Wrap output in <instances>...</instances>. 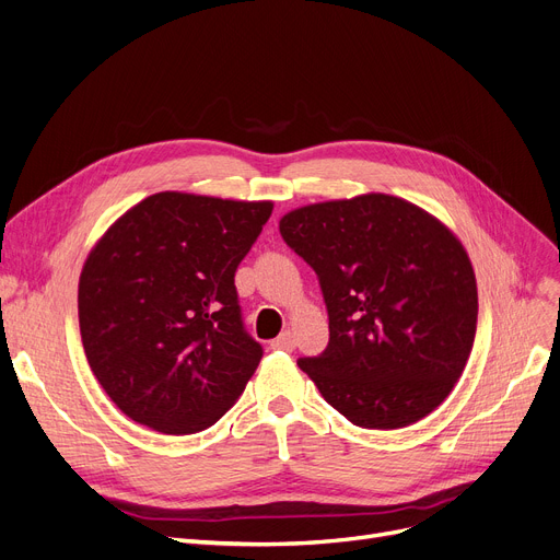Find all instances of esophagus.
<instances>
[{
	"mask_svg": "<svg viewBox=\"0 0 560 560\" xmlns=\"http://www.w3.org/2000/svg\"><path fill=\"white\" fill-rule=\"evenodd\" d=\"M271 346H273V349H280V351H294V346H296L294 332L284 330L282 335H278V337L271 341Z\"/></svg>",
	"mask_w": 560,
	"mask_h": 560,
	"instance_id": "34e87169",
	"label": "esophagus"
}]
</instances>
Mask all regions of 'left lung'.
Wrapping results in <instances>:
<instances>
[{"instance_id":"8db88e82","label":"left lung","mask_w":560,"mask_h":560,"mask_svg":"<svg viewBox=\"0 0 560 560\" xmlns=\"http://www.w3.org/2000/svg\"><path fill=\"white\" fill-rule=\"evenodd\" d=\"M280 234L318 276L328 349L299 366L362 429H404L431 415L469 360L478 294L460 238L387 194L291 209Z\"/></svg>"}]
</instances>
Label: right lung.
<instances>
[{"instance_id": "1", "label": "right lung", "mask_w": 560, "mask_h": 560, "mask_svg": "<svg viewBox=\"0 0 560 560\" xmlns=\"http://www.w3.org/2000/svg\"><path fill=\"white\" fill-rule=\"evenodd\" d=\"M271 200L148 196L106 230L79 276V330L93 376L152 431L189 435L232 406L261 360L234 271Z\"/></svg>"}]
</instances>
